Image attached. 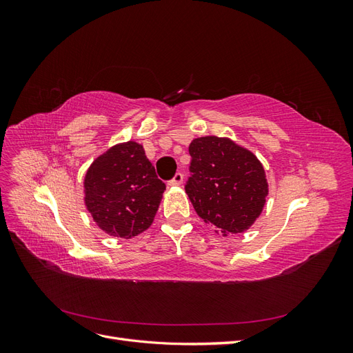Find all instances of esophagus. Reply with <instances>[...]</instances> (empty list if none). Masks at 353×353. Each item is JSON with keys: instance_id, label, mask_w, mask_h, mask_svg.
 Segmentation results:
<instances>
[{"instance_id": "1", "label": "esophagus", "mask_w": 353, "mask_h": 353, "mask_svg": "<svg viewBox=\"0 0 353 353\" xmlns=\"http://www.w3.org/2000/svg\"><path fill=\"white\" fill-rule=\"evenodd\" d=\"M183 179H184V175L181 174V172H176L175 176L169 181L168 185H170V187H179L181 184H183Z\"/></svg>"}]
</instances>
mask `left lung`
<instances>
[{"instance_id": "left-lung-1", "label": "left lung", "mask_w": 353, "mask_h": 353, "mask_svg": "<svg viewBox=\"0 0 353 353\" xmlns=\"http://www.w3.org/2000/svg\"><path fill=\"white\" fill-rule=\"evenodd\" d=\"M185 193L197 215L223 236L249 230L268 196L265 169L252 152L215 135L191 141Z\"/></svg>"}]
</instances>
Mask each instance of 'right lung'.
I'll return each instance as SVG.
<instances>
[{"label":"right lung","instance_id":"right-lung-1","mask_svg":"<svg viewBox=\"0 0 353 353\" xmlns=\"http://www.w3.org/2000/svg\"><path fill=\"white\" fill-rule=\"evenodd\" d=\"M166 190L141 144H116L99 156L83 179L85 206L113 237L132 239L153 223Z\"/></svg>","mask_w":353,"mask_h":353}]
</instances>
